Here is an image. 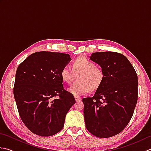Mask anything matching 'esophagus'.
<instances>
[{"label": "esophagus", "instance_id": "1", "mask_svg": "<svg viewBox=\"0 0 151 151\" xmlns=\"http://www.w3.org/2000/svg\"><path fill=\"white\" fill-rule=\"evenodd\" d=\"M75 101H76V102H79V101H81L82 100V99H81V97H77V96H75Z\"/></svg>", "mask_w": 151, "mask_h": 151}]
</instances>
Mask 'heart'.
<instances>
[{
  "label": "heart",
  "mask_w": 151,
  "mask_h": 151,
  "mask_svg": "<svg viewBox=\"0 0 151 151\" xmlns=\"http://www.w3.org/2000/svg\"><path fill=\"white\" fill-rule=\"evenodd\" d=\"M77 76V82L74 83L68 91L74 96L84 95L91 91H95L100 88L104 79L102 69L97 67L94 62L86 57L76 59L72 63V69L68 65L64 66L60 73L61 78L67 84H71Z\"/></svg>",
  "instance_id": "b5f03b06"
}]
</instances>
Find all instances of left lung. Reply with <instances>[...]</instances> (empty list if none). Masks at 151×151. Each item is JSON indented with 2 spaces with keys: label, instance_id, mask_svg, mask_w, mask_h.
<instances>
[{
  "label": "left lung",
  "instance_id": "left-lung-1",
  "mask_svg": "<svg viewBox=\"0 0 151 151\" xmlns=\"http://www.w3.org/2000/svg\"><path fill=\"white\" fill-rule=\"evenodd\" d=\"M90 59L101 67L104 79L93 97L82 99L85 124L93 135L106 138L123 131L132 117L137 101V76L122 54L94 52Z\"/></svg>",
  "mask_w": 151,
  "mask_h": 151
}]
</instances>
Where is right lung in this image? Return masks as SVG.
Instances as JSON below:
<instances>
[{
    "instance_id": "add662e5",
    "label": "right lung",
    "mask_w": 151,
    "mask_h": 151,
    "mask_svg": "<svg viewBox=\"0 0 151 151\" xmlns=\"http://www.w3.org/2000/svg\"><path fill=\"white\" fill-rule=\"evenodd\" d=\"M69 54L41 51L32 54L17 67L14 95L22 121L32 132L50 136L63 129L66 114L75 103L65 90L60 73ZM57 96L58 98H54Z\"/></svg>"
}]
</instances>
